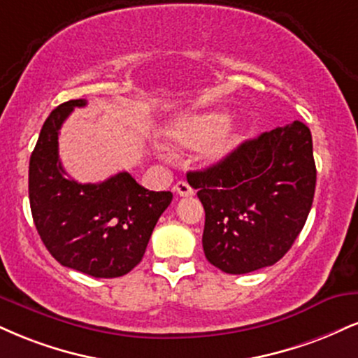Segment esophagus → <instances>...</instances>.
<instances>
[{"mask_svg":"<svg viewBox=\"0 0 358 358\" xmlns=\"http://www.w3.org/2000/svg\"><path fill=\"white\" fill-rule=\"evenodd\" d=\"M173 188H175V192L178 193L180 196H190V195H193V193H195V192H193V188L190 187V185H188L187 182H183V180H182V182L176 183Z\"/></svg>","mask_w":358,"mask_h":358,"instance_id":"34e87169","label":"esophagus"}]
</instances>
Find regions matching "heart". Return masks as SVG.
<instances>
[{
    "label": "heart",
    "instance_id": "1",
    "mask_svg": "<svg viewBox=\"0 0 358 358\" xmlns=\"http://www.w3.org/2000/svg\"><path fill=\"white\" fill-rule=\"evenodd\" d=\"M230 120L227 111H203L192 113L176 120L168 128L166 136L171 143L183 148H195L214 140L205 148L203 158L208 163H218L231 153L238 143V133L234 128H225Z\"/></svg>",
    "mask_w": 358,
    "mask_h": 358
}]
</instances>
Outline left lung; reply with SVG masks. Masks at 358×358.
<instances>
[{"instance_id": "obj_1", "label": "left lung", "mask_w": 358, "mask_h": 358, "mask_svg": "<svg viewBox=\"0 0 358 358\" xmlns=\"http://www.w3.org/2000/svg\"><path fill=\"white\" fill-rule=\"evenodd\" d=\"M205 208L203 252L222 272L270 266L292 248L315 195L312 133L302 122L243 141L187 175Z\"/></svg>"}]
</instances>
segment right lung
<instances>
[{"instance_id": "add662e5", "label": "right lung", "mask_w": 358, "mask_h": 358, "mask_svg": "<svg viewBox=\"0 0 358 358\" xmlns=\"http://www.w3.org/2000/svg\"><path fill=\"white\" fill-rule=\"evenodd\" d=\"M86 100L56 106L43 124L29 158V206L43 243L63 266L115 278L140 264L171 192H150L120 171L101 183L68 178L58 158V135L73 108Z\"/></svg>"}]
</instances>
